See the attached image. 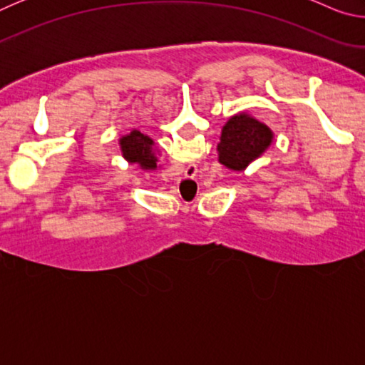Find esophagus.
<instances>
[{"label":"esophagus","instance_id":"esophagus-1","mask_svg":"<svg viewBox=\"0 0 365 365\" xmlns=\"http://www.w3.org/2000/svg\"><path fill=\"white\" fill-rule=\"evenodd\" d=\"M185 172H188V174H185V175L190 177V178H193V175L196 174V165H195V168H191V165H188L187 170H185Z\"/></svg>","mask_w":365,"mask_h":365}]
</instances>
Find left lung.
Segmentation results:
<instances>
[{"instance_id":"1","label":"left lung","mask_w":365,"mask_h":365,"mask_svg":"<svg viewBox=\"0 0 365 365\" xmlns=\"http://www.w3.org/2000/svg\"><path fill=\"white\" fill-rule=\"evenodd\" d=\"M275 135L267 123L250 113H238L225 122L217 145V159L233 172H243L274 143Z\"/></svg>"}]
</instances>
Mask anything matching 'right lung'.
Segmentation results:
<instances>
[{
	"label": "right lung",
	"mask_w": 365,
	"mask_h": 365,
	"mask_svg": "<svg viewBox=\"0 0 365 365\" xmlns=\"http://www.w3.org/2000/svg\"><path fill=\"white\" fill-rule=\"evenodd\" d=\"M119 148L122 158L128 164H137L141 170H158L160 169L159 151L156 143L151 137L141 133L137 128H133L130 133L122 135L119 138Z\"/></svg>",
	"instance_id": "right-lung-1"
}]
</instances>
